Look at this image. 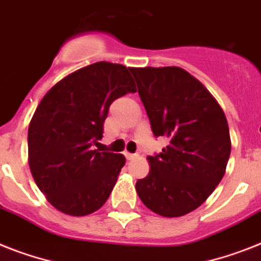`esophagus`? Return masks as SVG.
<instances>
[{"label": "esophagus", "instance_id": "1", "mask_svg": "<svg viewBox=\"0 0 261 261\" xmlns=\"http://www.w3.org/2000/svg\"><path fill=\"white\" fill-rule=\"evenodd\" d=\"M125 157H126V160H133L136 157L135 153H129V152H125Z\"/></svg>", "mask_w": 261, "mask_h": 261}]
</instances>
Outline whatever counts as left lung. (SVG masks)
Returning a JSON list of instances; mask_svg holds the SVG:
<instances>
[{"mask_svg":"<svg viewBox=\"0 0 261 261\" xmlns=\"http://www.w3.org/2000/svg\"><path fill=\"white\" fill-rule=\"evenodd\" d=\"M154 137H165L161 153L148 156L149 174L136 191L150 211L184 216L199 208L221 181L231 154L225 115L199 80L177 66L132 68Z\"/></svg>","mask_w":261,"mask_h":261,"instance_id":"1","label":"left lung"}]
</instances>
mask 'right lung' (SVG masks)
Returning a JSON list of instances; mask_svg holds the SVG:
<instances>
[{
    "label": "right lung",
    "instance_id": "right-lung-1",
    "mask_svg": "<svg viewBox=\"0 0 261 261\" xmlns=\"http://www.w3.org/2000/svg\"><path fill=\"white\" fill-rule=\"evenodd\" d=\"M135 92L126 66L100 61L62 79L41 100L28 130L29 167L58 211L85 216L105 204L125 157L94 145L112 102Z\"/></svg>",
    "mask_w": 261,
    "mask_h": 261
}]
</instances>
